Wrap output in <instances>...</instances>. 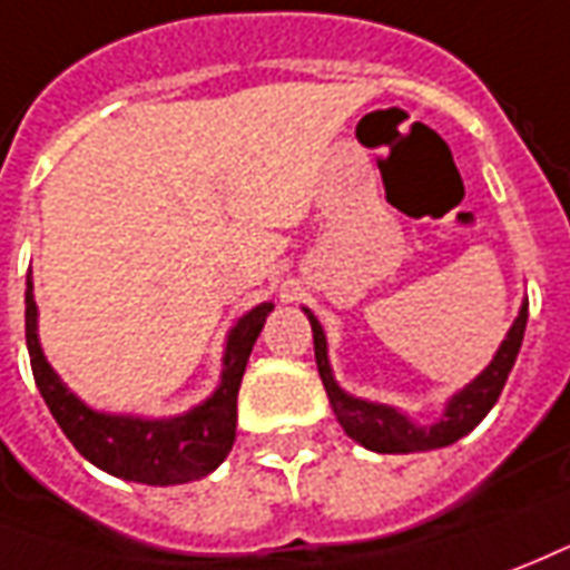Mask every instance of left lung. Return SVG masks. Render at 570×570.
I'll use <instances>...</instances> for the list:
<instances>
[{
  "label": "left lung",
  "mask_w": 570,
  "mask_h": 570,
  "mask_svg": "<svg viewBox=\"0 0 570 570\" xmlns=\"http://www.w3.org/2000/svg\"><path fill=\"white\" fill-rule=\"evenodd\" d=\"M303 313H306L309 325H313L315 364H318V376L325 382L327 401H331L336 422L364 450L394 455V452L443 450V446H452L464 434H471L473 428L483 422L485 413L495 406L498 394L504 389L513 364H517L519 346H522V336H525V322H529V301H522L519 315L513 318V325H510L507 336L501 340V346L492 355V361L485 364V371L476 373L461 392L452 394L450 401L443 404L440 419H434L431 425H419L410 413H404V410H397L392 404H380V401H367V397L348 394L336 382L331 358H327L325 327H322V322L306 306H303Z\"/></svg>",
  "instance_id": "left-lung-1"
}]
</instances>
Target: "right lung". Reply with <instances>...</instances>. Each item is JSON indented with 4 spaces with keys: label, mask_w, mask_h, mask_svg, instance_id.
<instances>
[{
    "label": "right lung",
    "mask_w": 570,
    "mask_h": 570,
    "mask_svg": "<svg viewBox=\"0 0 570 570\" xmlns=\"http://www.w3.org/2000/svg\"><path fill=\"white\" fill-rule=\"evenodd\" d=\"M273 313V303H257L255 309L236 318L227 334L222 355V380L215 392L178 416H136V413H106L85 404L53 371L39 340V306L27 279V348L32 376L45 404L72 440V446L99 471L145 485L190 483L212 473L236 440V394L245 364L252 355L261 327Z\"/></svg>",
    "instance_id": "right-lung-1"
}]
</instances>
